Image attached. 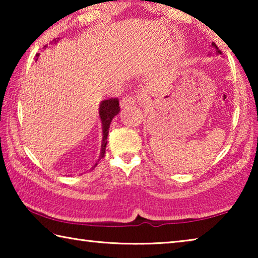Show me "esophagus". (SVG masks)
<instances>
[{
	"label": "esophagus",
	"mask_w": 258,
	"mask_h": 258,
	"mask_svg": "<svg viewBox=\"0 0 258 258\" xmlns=\"http://www.w3.org/2000/svg\"><path fill=\"white\" fill-rule=\"evenodd\" d=\"M135 103V100L132 97H126L120 100V108H127L128 106H132Z\"/></svg>",
	"instance_id": "34e87169"
}]
</instances>
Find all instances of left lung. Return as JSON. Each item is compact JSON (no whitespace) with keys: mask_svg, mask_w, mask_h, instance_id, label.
Returning <instances> with one entry per match:
<instances>
[{"mask_svg":"<svg viewBox=\"0 0 258 258\" xmlns=\"http://www.w3.org/2000/svg\"><path fill=\"white\" fill-rule=\"evenodd\" d=\"M212 46L214 47V49H215V51H216V53H217V54H222V52H221V50H220V49H218V47H217V45H216V44H215V43H214V42L212 43Z\"/></svg>","mask_w":258,"mask_h":258,"instance_id":"left-lung-1","label":"left lung"}]
</instances>
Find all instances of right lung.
<instances>
[{
  "mask_svg": "<svg viewBox=\"0 0 258 258\" xmlns=\"http://www.w3.org/2000/svg\"><path fill=\"white\" fill-rule=\"evenodd\" d=\"M58 41H59V38H54L53 42H51V43L52 44H56ZM46 46L47 45H45L43 49H45ZM36 56H40V54H36ZM119 111H120V108H119L118 99H108V100H103V101L100 102L99 117H100V120H101V126H102V141H101V150H100V155H99L98 160L103 158L104 154H106L109 127H110L112 118L116 115H118ZM98 164H95L93 167H95Z\"/></svg>",
  "mask_w": 258,
  "mask_h": 258,
  "instance_id": "obj_1",
  "label": "right lung"
}]
</instances>
